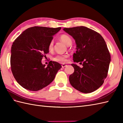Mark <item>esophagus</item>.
Listing matches in <instances>:
<instances>
[{"label": "esophagus", "mask_w": 123, "mask_h": 123, "mask_svg": "<svg viewBox=\"0 0 123 123\" xmlns=\"http://www.w3.org/2000/svg\"><path fill=\"white\" fill-rule=\"evenodd\" d=\"M66 66H67V64H62V68H64V67H66Z\"/></svg>", "instance_id": "esophagus-1"}]
</instances>
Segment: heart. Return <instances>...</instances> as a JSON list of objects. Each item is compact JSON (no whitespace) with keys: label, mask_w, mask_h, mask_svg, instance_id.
<instances>
[{"label":"heart","mask_w":123,"mask_h":123,"mask_svg":"<svg viewBox=\"0 0 123 123\" xmlns=\"http://www.w3.org/2000/svg\"><path fill=\"white\" fill-rule=\"evenodd\" d=\"M60 39L62 42H63L67 46H69L72 43V40L71 38L68 36V35L66 34L62 35L60 36ZM54 46V41L51 40L49 43L48 45V49L49 50H52L53 49ZM67 55H57L54 58V60L55 61L60 62H65L66 61V58H67Z\"/></svg>","instance_id":"obj_1"}]
</instances>
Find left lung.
<instances>
[{"label": "left lung", "mask_w": 123, "mask_h": 123, "mask_svg": "<svg viewBox=\"0 0 123 123\" xmlns=\"http://www.w3.org/2000/svg\"><path fill=\"white\" fill-rule=\"evenodd\" d=\"M72 36L76 44L74 62L82 64L80 68L72 64L74 72L69 76L74 88L83 93H90L102 85L107 76L111 55L103 37L93 30L84 26L63 29Z\"/></svg>", "instance_id": "obj_1"}]
</instances>
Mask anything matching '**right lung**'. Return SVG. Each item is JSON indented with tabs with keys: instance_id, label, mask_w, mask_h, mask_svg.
<instances>
[{
	"instance_id": "1",
	"label": "right lung",
	"mask_w": 123,
	"mask_h": 123,
	"mask_svg": "<svg viewBox=\"0 0 123 123\" xmlns=\"http://www.w3.org/2000/svg\"><path fill=\"white\" fill-rule=\"evenodd\" d=\"M61 29L35 26L25 30L13 42L11 49V69L23 88L38 91L54 80L62 66L50 61L46 67L42 60L49 53L48 45Z\"/></svg>"
}]
</instances>
